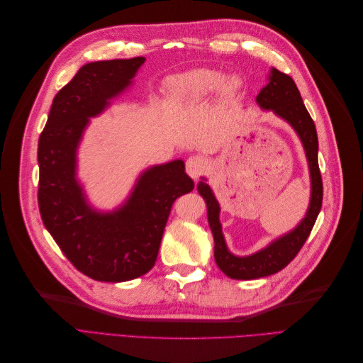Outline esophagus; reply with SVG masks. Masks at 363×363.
Here are the masks:
<instances>
[{"label": "esophagus", "mask_w": 363, "mask_h": 363, "mask_svg": "<svg viewBox=\"0 0 363 363\" xmlns=\"http://www.w3.org/2000/svg\"><path fill=\"white\" fill-rule=\"evenodd\" d=\"M207 168V162L203 156H191L188 160H186V172L191 179H199L200 175L206 171Z\"/></svg>", "instance_id": "esophagus-1"}]
</instances>
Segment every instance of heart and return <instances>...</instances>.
I'll return each mask as SVG.
<instances>
[{
	"label": "heart",
	"instance_id": "1",
	"mask_svg": "<svg viewBox=\"0 0 363 363\" xmlns=\"http://www.w3.org/2000/svg\"><path fill=\"white\" fill-rule=\"evenodd\" d=\"M238 77L225 74L215 68H196L180 74L169 82V94L172 100L182 107L201 104L207 98L219 91L224 98H232L239 91Z\"/></svg>",
	"mask_w": 363,
	"mask_h": 363
}]
</instances>
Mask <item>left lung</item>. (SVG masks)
I'll list each match as a JSON object with an SVG mask.
<instances>
[{"mask_svg":"<svg viewBox=\"0 0 363 363\" xmlns=\"http://www.w3.org/2000/svg\"><path fill=\"white\" fill-rule=\"evenodd\" d=\"M257 106L265 112H272L283 119L298 136L311 179V199L304 216L289 232L277 236L265 247L251 252L248 256H238L230 251L223 233V224L219 221L221 206L206 177L196 184V191L204 199L207 207V221L211 225L215 242V262L227 277L235 280H252L271 276L281 271L296 256L321 211L323 182L318 168V136L313 121L303 103L298 87L289 75L276 68H269L267 84L256 96Z\"/></svg>","mask_w":363,"mask_h":363,"instance_id":"8db88e82","label":"left lung"}]
</instances>
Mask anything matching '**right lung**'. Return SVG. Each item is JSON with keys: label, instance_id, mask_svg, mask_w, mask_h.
<instances>
[{"label": "right lung", "instance_id": "1", "mask_svg": "<svg viewBox=\"0 0 363 363\" xmlns=\"http://www.w3.org/2000/svg\"><path fill=\"white\" fill-rule=\"evenodd\" d=\"M145 57L89 62L54 96L39 138V211L72 265L98 281L138 279L155 267L171 206L194 189L184 162L142 171L113 208H98L79 177V148L91 119L135 84Z\"/></svg>", "mask_w": 363, "mask_h": 363}]
</instances>
